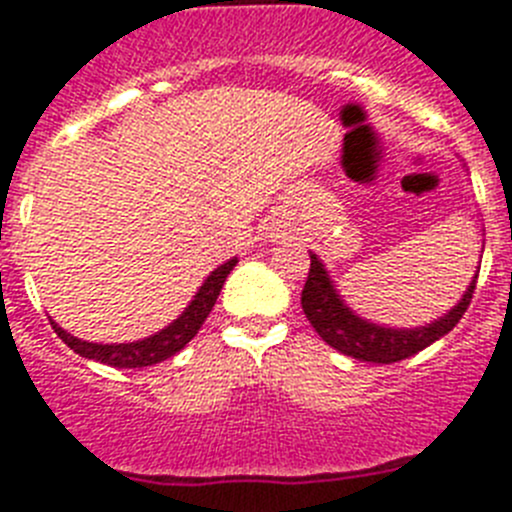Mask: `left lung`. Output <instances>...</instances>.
<instances>
[{"label": "left lung", "instance_id": "obj_1", "mask_svg": "<svg viewBox=\"0 0 512 512\" xmlns=\"http://www.w3.org/2000/svg\"><path fill=\"white\" fill-rule=\"evenodd\" d=\"M477 274L467 284V292L461 295V300L451 310L443 312L441 318L418 325V328H392V325L361 318L359 312L351 310L330 279L325 264L318 259V253L310 251V274L302 289V310L312 328L318 330V336L341 354L359 361H372V364H395V361L415 356L446 336L449 330H454L472 302Z\"/></svg>", "mask_w": 512, "mask_h": 512}]
</instances>
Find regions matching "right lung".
Segmentation results:
<instances>
[{"instance_id":"1","label":"right lung","mask_w":512,"mask_h":512,"mask_svg":"<svg viewBox=\"0 0 512 512\" xmlns=\"http://www.w3.org/2000/svg\"><path fill=\"white\" fill-rule=\"evenodd\" d=\"M238 264V259H228L225 264L217 266L215 271H210V277L202 282V287L194 292L192 302L184 307V312L176 320H171L166 328H161L158 333L148 338H140L133 343H89L81 341V338L71 336L58 323H53V330L58 333L66 346L74 351V354L84 356V359L99 361V364L117 366V369H140V366H153L161 364V361L171 359L174 354H179L194 336L197 330L202 328V323L207 320L210 310L215 307L217 295L223 289L225 279L233 271V266Z\"/></svg>"}]
</instances>
